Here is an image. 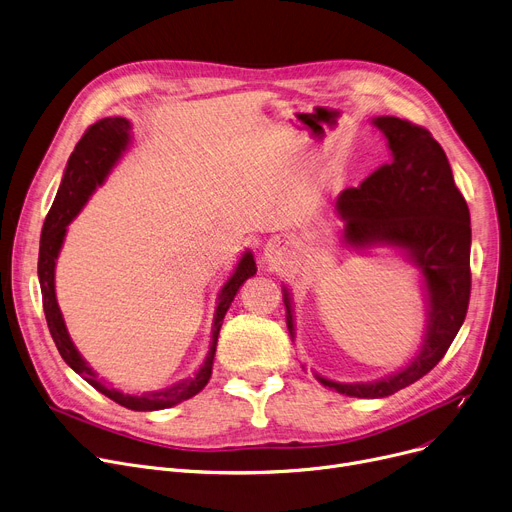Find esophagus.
Returning <instances> with one entry per match:
<instances>
[{"instance_id":"34e87169","label":"esophagus","mask_w":512,"mask_h":512,"mask_svg":"<svg viewBox=\"0 0 512 512\" xmlns=\"http://www.w3.org/2000/svg\"><path fill=\"white\" fill-rule=\"evenodd\" d=\"M266 256H268V258H270V260H273V258H275V256H277V252H275V250H273V248H270V250H266Z\"/></svg>"}]
</instances>
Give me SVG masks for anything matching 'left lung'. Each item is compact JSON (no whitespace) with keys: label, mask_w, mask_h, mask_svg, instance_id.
<instances>
[{"label":"left lung","mask_w":512,"mask_h":512,"mask_svg":"<svg viewBox=\"0 0 512 512\" xmlns=\"http://www.w3.org/2000/svg\"><path fill=\"white\" fill-rule=\"evenodd\" d=\"M390 146V161L368 175L359 188L337 200L351 246L390 244L407 250L419 264L430 295V320L424 347L413 362L372 384H339L316 376L347 397L378 399L426 376L455 341L471 295L469 208L457 190L442 146L430 130L399 117H376ZM287 328L293 337L289 293Z\"/></svg>","instance_id":"8db88e82"}]
</instances>
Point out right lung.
I'll return each instance as SVG.
<instances>
[{
	"instance_id": "right-lung-1",
	"label": "right lung",
	"mask_w": 512,
	"mask_h": 512,
	"mask_svg": "<svg viewBox=\"0 0 512 512\" xmlns=\"http://www.w3.org/2000/svg\"><path fill=\"white\" fill-rule=\"evenodd\" d=\"M128 142H130V122L126 117L99 119V122H95L93 126H88L86 132L82 134V138L78 140L74 153L70 155L62 186H59L53 206L49 208V213L43 223L41 250H39V283H41L43 310H45L49 333L55 341L59 355L64 357V362L76 374H80L90 386H95L99 393H103L105 397H109L111 401L119 403L122 407H128L132 411H157V409H167V407H173L177 403L192 399L210 380L223 318L233 302V297L237 295L239 287H242L250 277L256 275V262H254V256L250 252H246L244 258L239 260L233 277L221 289L215 324H213V345H210L204 366L200 368V372L194 378L182 380L169 388L157 390V393H146L140 397L124 395L115 388H107L105 384H101L97 380L99 376L88 368V364L80 357L74 343L70 341L62 312H59V308H57L55 260H57L59 248H62V244H64L68 223L80 213V208L86 204L88 196L95 192V188L103 184V179L107 177L111 167L117 163V159L122 157Z\"/></svg>"
}]
</instances>
